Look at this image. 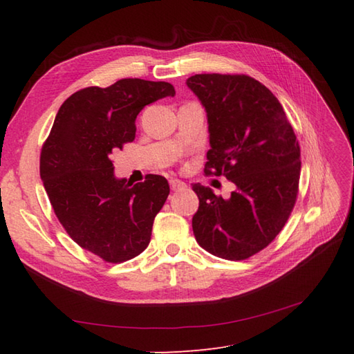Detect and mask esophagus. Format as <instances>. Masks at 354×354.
I'll return each mask as SVG.
<instances>
[{"mask_svg": "<svg viewBox=\"0 0 354 354\" xmlns=\"http://www.w3.org/2000/svg\"><path fill=\"white\" fill-rule=\"evenodd\" d=\"M170 189H171L173 192L183 190V189H185V183L179 181V179H170Z\"/></svg>", "mask_w": 354, "mask_h": 354, "instance_id": "34e87169", "label": "esophagus"}]
</instances>
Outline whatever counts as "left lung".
<instances>
[{
	"mask_svg": "<svg viewBox=\"0 0 354 354\" xmlns=\"http://www.w3.org/2000/svg\"><path fill=\"white\" fill-rule=\"evenodd\" d=\"M187 86L207 111L205 175L236 185L228 199L193 184L199 198L192 227L209 254L245 260L260 252L288 222L298 194L301 155L281 103L245 74H194Z\"/></svg>",
	"mask_w": 354,
	"mask_h": 354,
	"instance_id": "left-lung-1",
	"label": "left lung"
}]
</instances>
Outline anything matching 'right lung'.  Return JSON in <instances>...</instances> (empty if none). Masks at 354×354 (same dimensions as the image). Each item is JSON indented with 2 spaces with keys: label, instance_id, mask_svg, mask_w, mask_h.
I'll return each instance as SVG.
<instances>
[{
  "label": "right lung",
  "instance_id": "1",
  "mask_svg": "<svg viewBox=\"0 0 354 354\" xmlns=\"http://www.w3.org/2000/svg\"><path fill=\"white\" fill-rule=\"evenodd\" d=\"M175 95L167 82L122 79L88 86L59 108L41 150V179L68 236L108 263L146 250L155 216L170 193L167 179H117L111 155L135 138V118L146 104Z\"/></svg>",
  "mask_w": 354,
  "mask_h": 354
}]
</instances>
